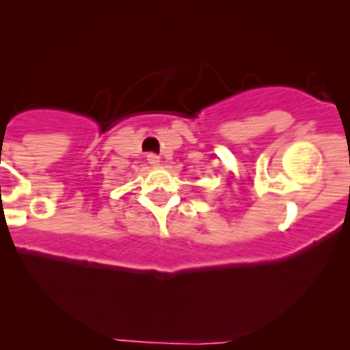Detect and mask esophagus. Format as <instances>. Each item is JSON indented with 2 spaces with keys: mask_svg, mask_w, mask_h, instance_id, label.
<instances>
[{
  "mask_svg": "<svg viewBox=\"0 0 350 350\" xmlns=\"http://www.w3.org/2000/svg\"><path fill=\"white\" fill-rule=\"evenodd\" d=\"M147 161H148V165H152V166H157L159 165V156L157 154H147Z\"/></svg>",
  "mask_w": 350,
  "mask_h": 350,
  "instance_id": "1",
  "label": "esophagus"
}]
</instances>
